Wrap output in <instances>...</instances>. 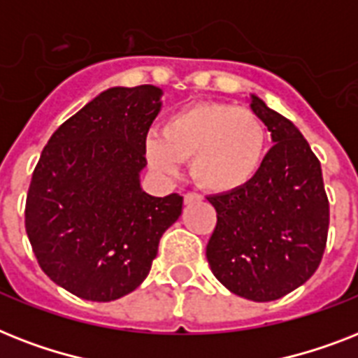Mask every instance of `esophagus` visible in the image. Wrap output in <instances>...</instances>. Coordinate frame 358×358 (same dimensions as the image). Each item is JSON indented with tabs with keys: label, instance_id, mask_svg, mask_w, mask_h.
Returning a JSON list of instances; mask_svg holds the SVG:
<instances>
[{
	"label": "esophagus",
	"instance_id": "esophagus-1",
	"mask_svg": "<svg viewBox=\"0 0 358 358\" xmlns=\"http://www.w3.org/2000/svg\"><path fill=\"white\" fill-rule=\"evenodd\" d=\"M194 201H201V196H199L197 192L185 194V203H194Z\"/></svg>",
	"mask_w": 358,
	"mask_h": 358
}]
</instances>
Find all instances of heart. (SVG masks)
I'll return each mask as SVG.
<instances>
[{
  "instance_id": "1",
  "label": "heart",
  "mask_w": 358,
  "mask_h": 358,
  "mask_svg": "<svg viewBox=\"0 0 358 358\" xmlns=\"http://www.w3.org/2000/svg\"><path fill=\"white\" fill-rule=\"evenodd\" d=\"M268 144L260 116L231 103H196L171 114L162 134L145 138V155L162 173L190 159L194 181L210 192H233L257 176Z\"/></svg>"
}]
</instances>
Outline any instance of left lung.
I'll list each match as a JSON object with an SVG mask.
<instances>
[{
    "mask_svg": "<svg viewBox=\"0 0 358 358\" xmlns=\"http://www.w3.org/2000/svg\"><path fill=\"white\" fill-rule=\"evenodd\" d=\"M251 108L275 145L245 187L207 197L216 208L207 260L225 288L262 303L287 296L318 270L329 199L318 157L296 125L257 96Z\"/></svg>",
    "mask_w": 358,
    "mask_h": 358,
    "instance_id": "left-lung-1",
    "label": "left lung"
}]
</instances>
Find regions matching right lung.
<instances>
[{
	"label": "right lung",
	"instance_id": "1",
	"mask_svg": "<svg viewBox=\"0 0 358 358\" xmlns=\"http://www.w3.org/2000/svg\"><path fill=\"white\" fill-rule=\"evenodd\" d=\"M161 88L114 87L51 134L34 166L25 231L51 281L88 301L133 292L151 270L182 197L140 188Z\"/></svg>",
	"mask_w": 358,
	"mask_h": 358
}]
</instances>
